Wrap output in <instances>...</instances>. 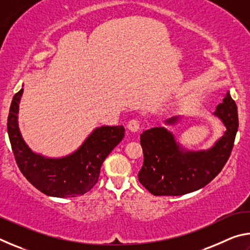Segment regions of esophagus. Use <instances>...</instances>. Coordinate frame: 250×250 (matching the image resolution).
Masks as SVG:
<instances>
[{"instance_id":"esophagus-1","label":"esophagus","mask_w":250,"mask_h":250,"mask_svg":"<svg viewBox=\"0 0 250 250\" xmlns=\"http://www.w3.org/2000/svg\"><path fill=\"white\" fill-rule=\"evenodd\" d=\"M128 129L131 132H137L140 129V121L138 119H132L128 122Z\"/></svg>"}]
</instances>
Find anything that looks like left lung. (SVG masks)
<instances>
[{
	"instance_id": "8db88e82",
	"label": "left lung",
	"mask_w": 250,
	"mask_h": 250,
	"mask_svg": "<svg viewBox=\"0 0 250 250\" xmlns=\"http://www.w3.org/2000/svg\"><path fill=\"white\" fill-rule=\"evenodd\" d=\"M222 120L226 131L214 146L207 150L184 149L174 135L164 126L143 131L140 142L143 166L138 174L139 182L155 196H179L204 188L225 166L234 146L238 130V115L229 91L214 112ZM181 117L166 121L179 124Z\"/></svg>"
}]
</instances>
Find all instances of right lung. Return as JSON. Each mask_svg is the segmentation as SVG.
<instances>
[{
	"instance_id": "add662e5",
	"label": "right lung",
	"mask_w": 250,
	"mask_h": 250,
	"mask_svg": "<svg viewBox=\"0 0 250 250\" xmlns=\"http://www.w3.org/2000/svg\"><path fill=\"white\" fill-rule=\"evenodd\" d=\"M23 88L15 94L7 117V133L18 167L33 186L53 197L83 195L98 182L104 159L125 137L122 125H103L88 135L77 150L62 158H47L32 151L19 128Z\"/></svg>"
}]
</instances>
